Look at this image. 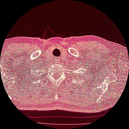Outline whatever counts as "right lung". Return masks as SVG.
Instances as JSON below:
<instances>
[{"instance_id":"right-lung-1","label":"right lung","mask_w":129,"mask_h":129,"mask_svg":"<svg viewBox=\"0 0 129 129\" xmlns=\"http://www.w3.org/2000/svg\"><path fill=\"white\" fill-rule=\"evenodd\" d=\"M34 76H35V75H34ZM35 77V78H36V77ZM37 79H38V78H37Z\"/></svg>"}]
</instances>
